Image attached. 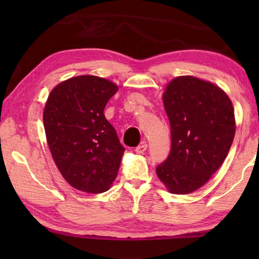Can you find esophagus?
<instances>
[{
    "label": "esophagus",
    "instance_id": "34e87169",
    "mask_svg": "<svg viewBox=\"0 0 259 259\" xmlns=\"http://www.w3.org/2000/svg\"><path fill=\"white\" fill-rule=\"evenodd\" d=\"M147 147H148V146H147V144H146L145 141L141 142V144L136 148V152H137V153H144V152L147 150Z\"/></svg>",
    "mask_w": 259,
    "mask_h": 259
}]
</instances>
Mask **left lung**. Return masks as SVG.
<instances>
[{"label": "left lung", "mask_w": 259, "mask_h": 259, "mask_svg": "<svg viewBox=\"0 0 259 259\" xmlns=\"http://www.w3.org/2000/svg\"><path fill=\"white\" fill-rule=\"evenodd\" d=\"M163 106L171 148L156 172L172 194L200 188L222 166L235 136L233 104L222 89L194 76H178L167 85Z\"/></svg>", "instance_id": "1"}]
</instances>
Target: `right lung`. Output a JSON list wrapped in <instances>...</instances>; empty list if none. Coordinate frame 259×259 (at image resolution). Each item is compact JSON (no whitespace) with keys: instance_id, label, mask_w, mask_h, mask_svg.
I'll use <instances>...</instances> for the list:
<instances>
[{"instance_id":"right-lung-1","label":"right lung","mask_w":259,"mask_h":259,"mask_svg":"<svg viewBox=\"0 0 259 259\" xmlns=\"http://www.w3.org/2000/svg\"><path fill=\"white\" fill-rule=\"evenodd\" d=\"M118 87L80 75L51 91L43 113L49 148L60 172L81 191L100 194L117 177L124 148L103 110Z\"/></svg>"}]
</instances>
